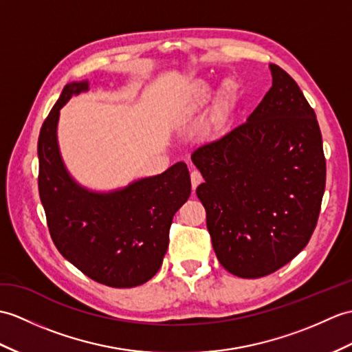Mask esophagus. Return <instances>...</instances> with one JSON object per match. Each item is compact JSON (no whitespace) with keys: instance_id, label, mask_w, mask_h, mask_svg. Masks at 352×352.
Here are the masks:
<instances>
[{"instance_id":"esophagus-1","label":"esophagus","mask_w":352,"mask_h":352,"mask_svg":"<svg viewBox=\"0 0 352 352\" xmlns=\"http://www.w3.org/2000/svg\"><path fill=\"white\" fill-rule=\"evenodd\" d=\"M190 182H192V189L195 192L196 187H198L202 183V175H201L199 170H196V169L192 170V173H190Z\"/></svg>"}]
</instances>
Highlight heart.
Instances as JSON below:
<instances>
[{"label": "heart", "mask_w": 352, "mask_h": 352, "mask_svg": "<svg viewBox=\"0 0 352 352\" xmlns=\"http://www.w3.org/2000/svg\"><path fill=\"white\" fill-rule=\"evenodd\" d=\"M216 94V85L208 80H198L187 89L183 100V109L189 113L198 112L204 104H207Z\"/></svg>", "instance_id": "heart-1"}]
</instances>
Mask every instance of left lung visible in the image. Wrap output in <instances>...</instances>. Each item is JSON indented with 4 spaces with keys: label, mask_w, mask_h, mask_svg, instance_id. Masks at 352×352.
<instances>
[{
    "label": "left lung",
    "mask_w": 352,
    "mask_h": 352,
    "mask_svg": "<svg viewBox=\"0 0 352 352\" xmlns=\"http://www.w3.org/2000/svg\"><path fill=\"white\" fill-rule=\"evenodd\" d=\"M270 70L273 85L248 121L192 153L216 256L244 279L274 273L306 248L325 189L315 112L287 72Z\"/></svg>",
    "instance_id": "obj_1"
}]
</instances>
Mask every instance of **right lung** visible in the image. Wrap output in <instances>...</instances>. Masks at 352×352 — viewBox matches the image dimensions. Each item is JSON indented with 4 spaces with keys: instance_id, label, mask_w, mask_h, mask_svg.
<instances>
[{
    "instance_id": "add662e5",
    "label": "right lung",
    "mask_w": 352,
    "mask_h": 352,
    "mask_svg": "<svg viewBox=\"0 0 352 352\" xmlns=\"http://www.w3.org/2000/svg\"><path fill=\"white\" fill-rule=\"evenodd\" d=\"M87 89L88 80L65 85L40 129V201L52 241L69 263L99 283L133 288L162 267L173 217L190 196L189 169L178 162L111 192L76 183L63 162L56 127L63 106Z\"/></svg>"
}]
</instances>
